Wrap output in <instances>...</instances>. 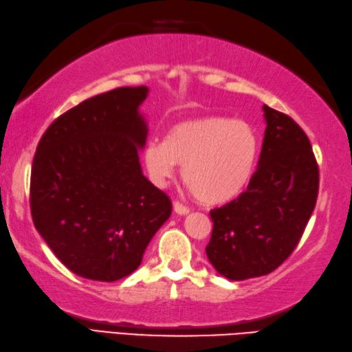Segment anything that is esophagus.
<instances>
[{
    "mask_svg": "<svg viewBox=\"0 0 352 352\" xmlns=\"http://www.w3.org/2000/svg\"><path fill=\"white\" fill-rule=\"evenodd\" d=\"M173 209H175V212H176V214H179V215H186V214H190V208L184 206L181 201H175V203H173Z\"/></svg>",
    "mask_w": 352,
    "mask_h": 352,
    "instance_id": "1",
    "label": "esophagus"
}]
</instances>
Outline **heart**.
Listing matches in <instances>:
<instances>
[{
	"label": "heart",
	"mask_w": 352,
	"mask_h": 352,
	"mask_svg": "<svg viewBox=\"0 0 352 352\" xmlns=\"http://www.w3.org/2000/svg\"><path fill=\"white\" fill-rule=\"evenodd\" d=\"M259 143L245 122L226 117H197L176 123L166 142L146 144L143 161L151 181L166 186L182 167V177L194 197L218 205L239 196L256 166Z\"/></svg>",
	"instance_id": "heart-1"
}]
</instances>
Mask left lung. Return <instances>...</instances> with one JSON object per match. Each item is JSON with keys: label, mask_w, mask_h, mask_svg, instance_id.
Instances as JSON below:
<instances>
[{"label": "left lung", "mask_w": 352, "mask_h": 352, "mask_svg": "<svg viewBox=\"0 0 352 352\" xmlns=\"http://www.w3.org/2000/svg\"><path fill=\"white\" fill-rule=\"evenodd\" d=\"M267 129L244 192L210 210L206 254L229 280L267 276L298 245L314 212L319 168L309 137L287 114L263 105Z\"/></svg>", "instance_id": "left-lung-1"}]
</instances>
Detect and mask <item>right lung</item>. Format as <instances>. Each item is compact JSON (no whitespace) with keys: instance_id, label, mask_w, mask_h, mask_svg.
<instances>
[{"instance_id":"right-lung-1","label":"right lung","mask_w":352,"mask_h":352,"mask_svg":"<svg viewBox=\"0 0 352 352\" xmlns=\"http://www.w3.org/2000/svg\"><path fill=\"white\" fill-rule=\"evenodd\" d=\"M147 93L144 85L120 87L84 100L37 144L30 182L34 228L80 277L129 276L171 214L168 196L140 166L147 124L138 108Z\"/></svg>"}]
</instances>
